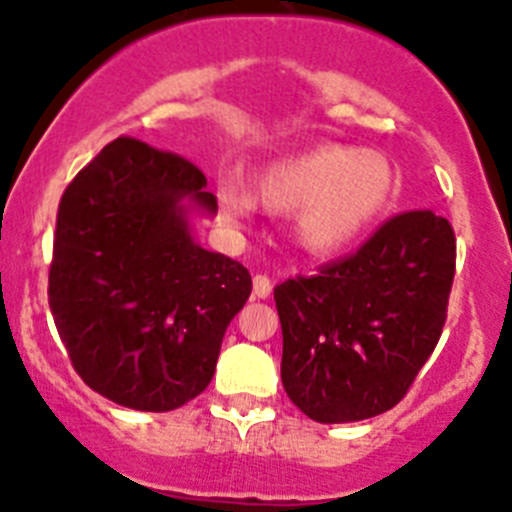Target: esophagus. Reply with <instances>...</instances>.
<instances>
[{"label":"esophagus","mask_w":512,"mask_h":512,"mask_svg":"<svg viewBox=\"0 0 512 512\" xmlns=\"http://www.w3.org/2000/svg\"><path fill=\"white\" fill-rule=\"evenodd\" d=\"M269 295H271V279L264 277V274H256V277H253V297L266 300Z\"/></svg>","instance_id":"esophagus-1"}]
</instances>
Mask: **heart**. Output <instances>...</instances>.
Listing matches in <instances>:
<instances>
[{"label": "heart", "mask_w": 512, "mask_h": 512, "mask_svg": "<svg viewBox=\"0 0 512 512\" xmlns=\"http://www.w3.org/2000/svg\"><path fill=\"white\" fill-rule=\"evenodd\" d=\"M395 184V169L382 153L328 143L266 166L256 194L269 210H297V235L310 251L333 253L372 228ZM217 207L225 220L241 223L256 205L238 184L225 182L217 187Z\"/></svg>", "instance_id": "heart-1"}]
</instances>
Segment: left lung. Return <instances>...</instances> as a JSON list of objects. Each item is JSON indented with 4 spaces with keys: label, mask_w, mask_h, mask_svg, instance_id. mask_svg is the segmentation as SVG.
<instances>
[{
    "label": "left lung",
    "mask_w": 512,
    "mask_h": 512,
    "mask_svg": "<svg viewBox=\"0 0 512 512\" xmlns=\"http://www.w3.org/2000/svg\"><path fill=\"white\" fill-rule=\"evenodd\" d=\"M454 271L449 220L410 210L315 277L277 284L289 400L318 423L395 408L441 338Z\"/></svg>",
    "instance_id": "obj_1"
}]
</instances>
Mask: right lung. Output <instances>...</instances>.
Here are the masks:
<instances>
[{"mask_svg": "<svg viewBox=\"0 0 512 512\" xmlns=\"http://www.w3.org/2000/svg\"><path fill=\"white\" fill-rule=\"evenodd\" d=\"M192 161L115 138L58 205L48 302L76 374L122 408L166 413L205 392L251 274L192 238L215 215Z\"/></svg>", "mask_w": 512, "mask_h": 512, "instance_id": "obj_1", "label": "right lung"}]
</instances>
